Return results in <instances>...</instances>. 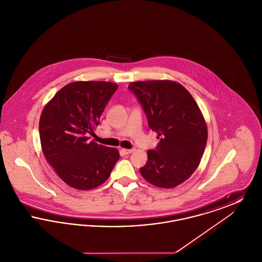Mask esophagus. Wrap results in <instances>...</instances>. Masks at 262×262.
<instances>
[{"label":"esophagus","mask_w":262,"mask_h":262,"mask_svg":"<svg viewBox=\"0 0 262 262\" xmlns=\"http://www.w3.org/2000/svg\"><path fill=\"white\" fill-rule=\"evenodd\" d=\"M135 151V149H125V148H122V152L125 154V155H127V154H130V153H133Z\"/></svg>","instance_id":"obj_1"}]
</instances>
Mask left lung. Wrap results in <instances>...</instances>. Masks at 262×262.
Instances as JSON below:
<instances>
[{"label":"left lung","mask_w":262,"mask_h":262,"mask_svg":"<svg viewBox=\"0 0 262 262\" xmlns=\"http://www.w3.org/2000/svg\"><path fill=\"white\" fill-rule=\"evenodd\" d=\"M128 88L160 139L156 149L147 151L148 160L140 174L155 187H178L194 173L206 146L207 125L200 107L187 89L173 80L135 81Z\"/></svg>","instance_id":"1"}]
</instances>
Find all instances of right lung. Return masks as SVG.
I'll return each instance as SVG.
<instances>
[{
	"instance_id": "add662e5",
	"label": "right lung",
	"mask_w": 262,
	"mask_h": 262,
	"mask_svg": "<svg viewBox=\"0 0 262 262\" xmlns=\"http://www.w3.org/2000/svg\"><path fill=\"white\" fill-rule=\"evenodd\" d=\"M118 84L109 81H75L61 88L40 116L43 154L70 187L88 190L110 177L119 150L89 140Z\"/></svg>"
}]
</instances>
